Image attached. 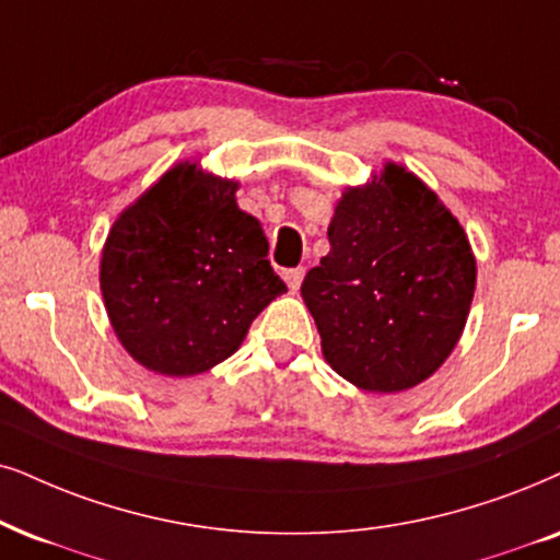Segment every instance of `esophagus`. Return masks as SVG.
<instances>
[{
	"mask_svg": "<svg viewBox=\"0 0 560 560\" xmlns=\"http://www.w3.org/2000/svg\"><path fill=\"white\" fill-rule=\"evenodd\" d=\"M284 279H287L289 289L296 292V289H300V284H302V279H304V268H289V271H284Z\"/></svg>",
	"mask_w": 560,
	"mask_h": 560,
	"instance_id": "obj_1",
	"label": "esophagus"
}]
</instances>
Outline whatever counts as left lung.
Listing matches in <instances>:
<instances>
[{"label":"left lung","mask_w":560,"mask_h":560,"mask_svg":"<svg viewBox=\"0 0 560 560\" xmlns=\"http://www.w3.org/2000/svg\"><path fill=\"white\" fill-rule=\"evenodd\" d=\"M328 240L330 253L302 281L325 362L366 393L431 377L463 336L476 292V258L452 211L387 162L366 186L343 190Z\"/></svg>","instance_id":"left-lung-1"}]
</instances>
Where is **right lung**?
I'll use <instances>...</instances> for the list:
<instances>
[{
	"instance_id": "1",
	"label": "right lung",
	"mask_w": 560,
	"mask_h": 560,
	"mask_svg": "<svg viewBox=\"0 0 560 560\" xmlns=\"http://www.w3.org/2000/svg\"><path fill=\"white\" fill-rule=\"evenodd\" d=\"M235 190V180L180 162L113 222L101 258L105 310L147 370H211L287 292L260 222L237 207Z\"/></svg>"
}]
</instances>
